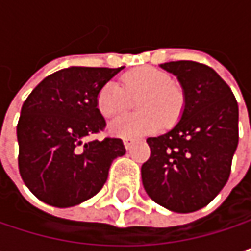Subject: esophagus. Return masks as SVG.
I'll return each mask as SVG.
<instances>
[{"label": "esophagus", "instance_id": "34e87169", "mask_svg": "<svg viewBox=\"0 0 251 251\" xmlns=\"http://www.w3.org/2000/svg\"><path fill=\"white\" fill-rule=\"evenodd\" d=\"M133 144H135V141H133V139H130V138H126V139H124V145H125L126 150H130Z\"/></svg>", "mask_w": 251, "mask_h": 251}]
</instances>
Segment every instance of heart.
<instances>
[{
	"instance_id": "1",
	"label": "heart",
	"mask_w": 251,
	"mask_h": 251,
	"mask_svg": "<svg viewBox=\"0 0 251 251\" xmlns=\"http://www.w3.org/2000/svg\"><path fill=\"white\" fill-rule=\"evenodd\" d=\"M124 88L106 82L97 93L96 103L104 118H115L125 112L129 97L138 96L133 115L118 118L110 124V132L121 138H139L151 135L161 127L173 125L183 109V94L172 84V76L154 67H139L122 76Z\"/></svg>"
}]
</instances>
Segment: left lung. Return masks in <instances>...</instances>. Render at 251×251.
Returning a JSON list of instances; mask_svg holds the SVG:
<instances>
[{
	"label": "left lung",
	"mask_w": 251,
	"mask_h": 251,
	"mask_svg": "<svg viewBox=\"0 0 251 251\" xmlns=\"http://www.w3.org/2000/svg\"><path fill=\"white\" fill-rule=\"evenodd\" d=\"M184 91L181 119L167 133L148 138L142 183L158 205L180 214L206 206L226 186L238 145V104L226 81L195 61L161 64Z\"/></svg>",
	"instance_id": "left-lung-1"
}]
</instances>
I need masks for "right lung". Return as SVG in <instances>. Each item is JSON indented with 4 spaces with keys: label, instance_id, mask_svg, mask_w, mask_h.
<instances>
[{
    "label": "right lung",
    "instance_id": "1",
    "mask_svg": "<svg viewBox=\"0 0 251 251\" xmlns=\"http://www.w3.org/2000/svg\"><path fill=\"white\" fill-rule=\"evenodd\" d=\"M121 70L65 68L46 76L25 99L17 124L19 170L42 202L68 208L93 198L113 160L126 152L119 138L91 139L106 127L97 93Z\"/></svg>",
    "mask_w": 251,
    "mask_h": 251
}]
</instances>
